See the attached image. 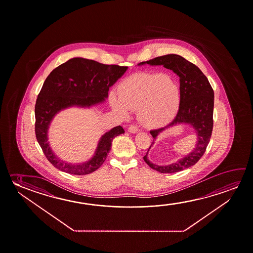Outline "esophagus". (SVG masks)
<instances>
[{
	"label": "esophagus",
	"instance_id": "esophagus-1",
	"mask_svg": "<svg viewBox=\"0 0 253 253\" xmlns=\"http://www.w3.org/2000/svg\"><path fill=\"white\" fill-rule=\"evenodd\" d=\"M128 130L129 131V132L136 133L137 132V130H138V128H137V127H136V125H129Z\"/></svg>",
	"mask_w": 253,
	"mask_h": 253
}]
</instances>
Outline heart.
<instances>
[{
	"instance_id": "1",
	"label": "heart",
	"mask_w": 253,
	"mask_h": 253,
	"mask_svg": "<svg viewBox=\"0 0 253 253\" xmlns=\"http://www.w3.org/2000/svg\"><path fill=\"white\" fill-rule=\"evenodd\" d=\"M110 104L127 116L128 110L139 109V118L146 127L156 128L174 118L180 103L179 86L162 74H137L125 80L119 95L111 93Z\"/></svg>"
}]
</instances>
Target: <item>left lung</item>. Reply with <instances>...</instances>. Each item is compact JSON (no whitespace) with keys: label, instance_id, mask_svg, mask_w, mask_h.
<instances>
[{"label":"left lung","instance_id":"left-lung-1","mask_svg":"<svg viewBox=\"0 0 253 253\" xmlns=\"http://www.w3.org/2000/svg\"><path fill=\"white\" fill-rule=\"evenodd\" d=\"M140 64L163 66L173 71L179 77L180 103L179 111L173 121L167 127L151 130L153 138L155 139L159 133L165 128L184 123L192 125L198 136V142L195 150L178 162L166 167L157 166L149 161L146 153L144 157L145 163L150 168L162 173H173L195 166L206 152L214 125V90L209 80L195 64L189 62L179 55H164Z\"/></svg>","mask_w":253,"mask_h":253}]
</instances>
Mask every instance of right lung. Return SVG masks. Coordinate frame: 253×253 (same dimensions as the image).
<instances>
[{"label": "right lung", "instance_id": "1", "mask_svg": "<svg viewBox=\"0 0 253 253\" xmlns=\"http://www.w3.org/2000/svg\"><path fill=\"white\" fill-rule=\"evenodd\" d=\"M127 68L128 66L104 65L91 59L74 58L56 67L48 75L36 101L35 134L43 154L54 168L71 174H89L105 161L113 139L125 133L120 125L101 136L95 155L82 165L65 163L53 154L47 142V129L59 110L74 105L89 107L104 101L109 87Z\"/></svg>", "mask_w": 253, "mask_h": 253}]
</instances>
